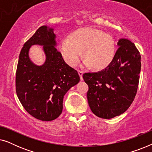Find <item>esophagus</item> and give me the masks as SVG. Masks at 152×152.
I'll list each match as a JSON object with an SVG mask.
<instances>
[{"label":"esophagus","mask_w":152,"mask_h":152,"mask_svg":"<svg viewBox=\"0 0 152 152\" xmlns=\"http://www.w3.org/2000/svg\"><path fill=\"white\" fill-rule=\"evenodd\" d=\"M78 74H79V75H80V80H83V77H82L83 71H82V70H78Z\"/></svg>","instance_id":"34e87169"}]
</instances>
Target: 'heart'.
Wrapping results in <instances>:
<instances>
[{"instance_id":"heart-1","label":"heart","mask_w":152,"mask_h":152,"mask_svg":"<svg viewBox=\"0 0 152 152\" xmlns=\"http://www.w3.org/2000/svg\"><path fill=\"white\" fill-rule=\"evenodd\" d=\"M59 49L69 65L75 66L83 56L86 58V66H93L97 69L104 68L113 59L115 43L111 34L100 30L84 28L74 31L69 38L60 41Z\"/></svg>"}]
</instances>
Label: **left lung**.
I'll return each mask as SVG.
<instances>
[{
    "label": "left lung",
    "instance_id": "8db88e82",
    "mask_svg": "<svg viewBox=\"0 0 152 152\" xmlns=\"http://www.w3.org/2000/svg\"><path fill=\"white\" fill-rule=\"evenodd\" d=\"M113 59L105 69L85 72L87 99L97 117L111 119L129 109L136 97L140 79L141 56L134 43L122 39Z\"/></svg>",
    "mask_w": 152,
    "mask_h": 152
}]
</instances>
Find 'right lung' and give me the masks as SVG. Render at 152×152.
Returning a JSON list of instances; mask_svg holds the SVG:
<instances>
[{
	"label": "right lung",
	"mask_w": 152,
	"mask_h": 152,
	"mask_svg": "<svg viewBox=\"0 0 152 152\" xmlns=\"http://www.w3.org/2000/svg\"><path fill=\"white\" fill-rule=\"evenodd\" d=\"M53 29L43 26L25 43L20 53L16 72V92L29 114L42 121H52L61 115L64 96L80 82L76 70L64 61L56 48ZM44 45L47 55L41 66L32 64L28 52L31 45Z\"/></svg>",
	"instance_id": "add662e5"
}]
</instances>
